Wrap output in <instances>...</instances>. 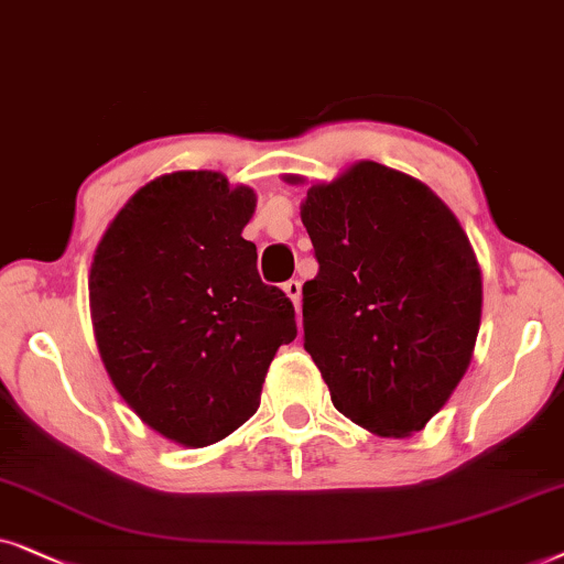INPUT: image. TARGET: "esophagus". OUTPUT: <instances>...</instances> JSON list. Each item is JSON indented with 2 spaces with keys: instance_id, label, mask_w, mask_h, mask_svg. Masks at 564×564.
Instances as JSON below:
<instances>
[{
  "instance_id": "1",
  "label": "esophagus",
  "mask_w": 564,
  "mask_h": 564,
  "mask_svg": "<svg viewBox=\"0 0 564 564\" xmlns=\"http://www.w3.org/2000/svg\"><path fill=\"white\" fill-rule=\"evenodd\" d=\"M283 291H286V296L294 302V306L299 310V304H302V281L291 278V281L283 283Z\"/></svg>"
}]
</instances>
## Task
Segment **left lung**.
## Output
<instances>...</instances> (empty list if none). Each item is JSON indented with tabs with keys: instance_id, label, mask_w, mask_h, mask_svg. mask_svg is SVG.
Masks as SVG:
<instances>
[{
	"instance_id": "8db88e82",
	"label": "left lung",
	"mask_w": 564,
	"mask_h": 564,
	"mask_svg": "<svg viewBox=\"0 0 564 564\" xmlns=\"http://www.w3.org/2000/svg\"><path fill=\"white\" fill-rule=\"evenodd\" d=\"M302 221L319 262L302 289L304 348L333 404L371 433L423 431L475 350L482 278L467 235L431 187L377 162L312 185Z\"/></svg>"
}]
</instances>
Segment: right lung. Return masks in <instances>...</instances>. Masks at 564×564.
Here are the masks:
<instances>
[{"instance_id":"add662e5","label":"right lung","mask_w":564,"mask_h":564,"mask_svg":"<svg viewBox=\"0 0 564 564\" xmlns=\"http://www.w3.org/2000/svg\"><path fill=\"white\" fill-rule=\"evenodd\" d=\"M250 187L172 172L120 208L89 273L95 337L112 384L164 438L208 446L260 408L262 381L296 312L258 273L242 237Z\"/></svg>"}]
</instances>
